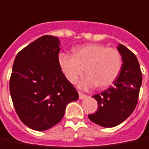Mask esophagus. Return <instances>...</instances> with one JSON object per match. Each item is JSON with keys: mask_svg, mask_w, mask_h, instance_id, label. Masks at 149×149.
Listing matches in <instances>:
<instances>
[{"mask_svg": "<svg viewBox=\"0 0 149 149\" xmlns=\"http://www.w3.org/2000/svg\"><path fill=\"white\" fill-rule=\"evenodd\" d=\"M86 97H87V95H85V94H84V93H82L79 92V98H80L81 100L85 99Z\"/></svg>", "mask_w": 149, "mask_h": 149, "instance_id": "esophagus-1", "label": "esophagus"}]
</instances>
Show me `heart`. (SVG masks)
<instances>
[{"mask_svg": "<svg viewBox=\"0 0 149 149\" xmlns=\"http://www.w3.org/2000/svg\"><path fill=\"white\" fill-rule=\"evenodd\" d=\"M59 64L69 82L74 84L85 70L86 77L80 86L89 89L98 86L101 89L112 85L117 79L122 68V56L118 50L100 43L80 46L74 54L61 52Z\"/></svg>", "mask_w": 149, "mask_h": 149, "instance_id": "b5f03b06", "label": "heart"}]
</instances>
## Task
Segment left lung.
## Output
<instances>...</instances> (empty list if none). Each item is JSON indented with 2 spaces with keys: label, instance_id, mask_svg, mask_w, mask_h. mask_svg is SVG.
I'll return each instance as SVG.
<instances>
[{
  "label": "left lung",
  "instance_id": "obj_1",
  "mask_svg": "<svg viewBox=\"0 0 149 149\" xmlns=\"http://www.w3.org/2000/svg\"><path fill=\"white\" fill-rule=\"evenodd\" d=\"M123 65L113 86L93 97L97 101L98 110L89 114L94 123L104 127H113L120 124L135 110L142 84V73L135 54L125 46L118 44Z\"/></svg>",
  "mask_w": 149,
  "mask_h": 149
}]
</instances>
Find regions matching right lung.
<instances>
[{
    "instance_id": "add662e5",
    "label": "right lung",
    "mask_w": 149,
    "mask_h": 149,
    "mask_svg": "<svg viewBox=\"0 0 149 149\" xmlns=\"http://www.w3.org/2000/svg\"><path fill=\"white\" fill-rule=\"evenodd\" d=\"M60 42L43 35L17 55L9 81L13 107L22 122L35 131H46L64 117L66 106L79 97L61 71Z\"/></svg>"
}]
</instances>
